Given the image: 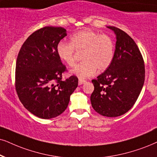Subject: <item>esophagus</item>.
Instances as JSON below:
<instances>
[{"label": "esophagus", "mask_w": 157, "mask_h": 157, "mask_svg": "<svg viewBox=\"0 0 157 157\" xmlns=\"http://www.w3.org/2000/svg\"><path fill=\"white\" fill-rule=\"evenodd\" d=\"M85 82H86V81L84 80H79V81H78V84H79V85H82V84H84V83H85Z\"/></svg>", "instance_id": "34e87169"}]
</instances>
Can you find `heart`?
Instances as JSON below:
<instances>
[{
  "mask_svg": "<svg viewBox=\"0 0 157 157\" xmlns=\"http://www.w3.org/2000/svg\"><path fill=\"white\" fill-rule=\"evenodd\" d=\"M75 50L82 52L83 61L71 73L80 79H85L94 75L96 70L103 72L110 67L114 56V44L108 35L85 29L75 33L71 37V43L60 41L56 45L59 58L69 67L75 64Z\"/></svg>",
  "mask_w": 157,
  "mask_h": 157,
  "instance_id": "heart-1",
  "label": "heart"
}]
</instances>
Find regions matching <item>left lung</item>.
Instances as JSON below:
<instances>
[{"instance_id":"obj_1","label":"left lung","mask_w":157,"mask_h":157,"mask_svg":"<svg viewBox=\"0 0 157 157\" xmlns=\"http://www.w3.org/2000/svg\"><path fill=\"white\" fill-rule=\"evenodd\" d=\"M116 35L114 56L110 67L93 80V108L108 117L125 114L139 96L145 80L144 59L135 41L122 29L107 26Z\"/></svg>"}]
</instances>
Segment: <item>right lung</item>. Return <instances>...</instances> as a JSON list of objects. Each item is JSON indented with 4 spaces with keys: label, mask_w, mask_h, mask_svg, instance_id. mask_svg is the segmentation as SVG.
Listing matches in <instances>:
<instances>
[{
    "label": "right lung",
    "mask_w": 157,
    "mask_h": 157,
    "mask_svg": "<svg viewBox=\"0 0 157 157\" xmlns=\"http://www.w3.org/2000/svg\"><path fill=\"white\" fill-rule=\"evenodd\" d=\"M67 36L61 27H45L23 43L16 63V90L24 106L37 117L51 119L66 110L78 85L76 76L61 80L66 67L56 45Z\"/></svg>",
    "instance_id": "obj_1"
}]
</instances>
